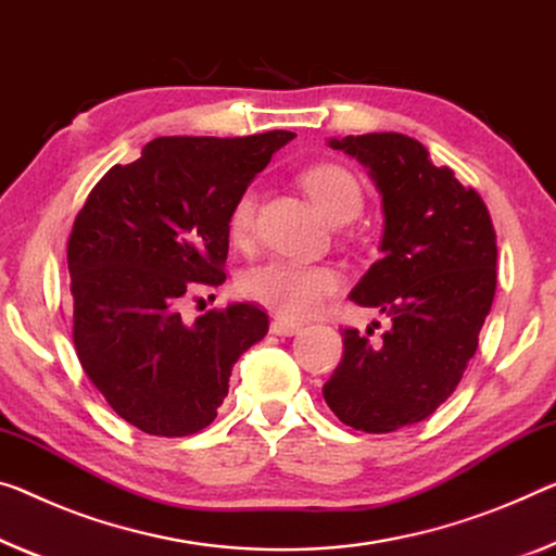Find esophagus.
I'll return each instance as SVG.
<instances>
[{
    "instance_id": "34e87169",
    "label": "esophagus",
    "mask_w": 556,
    "mask_h": 556,
    "mask_svg": "<svg viewBox=\"0 0 556 556\" xmlns=\"http://www.w3.org/2000/svg\"><path fill=\"white\" fill-rule=\"evenodd\" d=\"M301 330V323L286 320V318H273L270 320V332L273 336H295Z\"/></svg>"
}]
</instances>
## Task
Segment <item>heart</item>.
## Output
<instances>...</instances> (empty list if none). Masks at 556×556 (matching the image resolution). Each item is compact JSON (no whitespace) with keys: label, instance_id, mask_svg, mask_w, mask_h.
I'll return each mask as SVG.
<instances>
[{"label":"heart","instance_id":"obj_1","mask_svg":"<svg viewBox=\"0 0 556 556\" xmlns=\"http://www.w3.org/2000/svg\"><path fill=\"white\" fill-rule=\"evenodd\" d=\"M303 189L330 220L353 218L363 208V189L345 166L318 164L303 170ZM253 191L238 195L228 213V236L233 243H245L253 228ZM241 293L268 307L286 320H301L315 313L323 298L336 293L340 276L328 266H305L283 258L261 261L243 273Z\"/></svg>","mask_w":556,"mask_h":556}]
</instances>
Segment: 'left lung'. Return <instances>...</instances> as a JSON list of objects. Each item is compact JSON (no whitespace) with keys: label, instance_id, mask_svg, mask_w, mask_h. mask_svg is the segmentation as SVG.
Returning a JSON list of instances; mask_svg holds the SVG:
<instances>
[{"label":"left lung","instance_id":"8db88e82","mask_svg":"<svg viewBox=\"0 0 556 556\" xmlns=\"http://www.w3.org/2000/svg\"><path fill=\"white\" fill-rule=\"evenodd\" d=\"M328 143L361 161L382 195V258L350 301L378 307L390 328L380 340L343 330L323 397L340 422L392 432L432 415L463 380L497 288V236L480 193L420 141L386 131Z\"/></svg>","mask_w":556,"mask_h":556}]
</instances>
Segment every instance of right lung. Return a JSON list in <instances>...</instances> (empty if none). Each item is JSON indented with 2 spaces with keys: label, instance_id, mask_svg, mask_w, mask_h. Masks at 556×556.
<instances>
[{
  "label": "right lung",
  "instance_id": "1",
  "mask_svg": "<svg viewBox=\"0 0 556 556\" xmlns=\"http://www.w3.org/2000/svg\"><path fill=\"white\" fill-rule=\"evenodd\" d=\"M293 136H161L134 164L109 168L76 216L66 245L76 355L141 432L184 438L208 427L236 361L268 332V315L251 303L193 323L181 303L224 283L228 213Z\"/></svg>",
  "mask_w": 556,
  "mask_h": 556
}]
</instances>
